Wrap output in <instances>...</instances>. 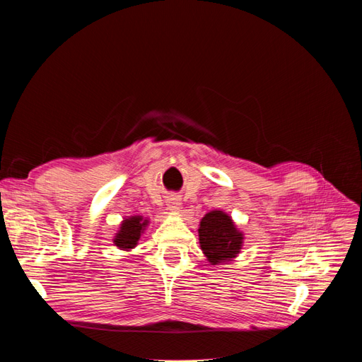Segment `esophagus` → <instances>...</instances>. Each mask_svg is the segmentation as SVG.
I'll list each match as a JSON object with an SVG mask.
<instances>
[{
    "instance_id": "1",
    "label": "esophagus",
    "mask_w": 362,
    "mask_h": 362,
    "mask_svg": "<svg viewBox=\"0 0 362 362\" xmlns=\"http://www.w3.org/2000/svg\"><path fill=\"white\" fill-rule=\"evenodd\" d=\"M180 206H181V202L178 199V196H169L168 198V210L172 211V213H177L180 211Z\"/></svg>"
}]
</instances>
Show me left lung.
I'll return each mask as SVG.
<instances>
[{"mask_svg":"<svg viewBox=\"0 0 362 362\" xmlns=\"http://www.w3.org/2000/svg\"><path fill=\"white\" fill-rule=\"evenodd\" d=\"M199 245L213 266L233 261L242 250L243 233L238 231L231 216L221 210L206 213L199 223Z\"/></svg>","mask_w":362,"mask_h":362,"instance_id":"1","label":"left lung"}]
</instances>
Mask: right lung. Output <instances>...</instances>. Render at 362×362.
<instances>
[{
  "label": "right lung",
  "instance_id": "obj_1",
  "mask_svg": "<svg viewBox=\"0 0 362 362\" xmlns=\"http://www.w3.org/2000/svg\"><path fill=\"white\" fill-rule=\"evenodd\" d=\"M149 223V218L144 216H129L125 217L119 225L117 233L113 237V245L120 250H131L139 243L140 235L144 234Z\"/></svg>",
  "mask_w": 362,
  "mask_h": 362
}]
</instances>
